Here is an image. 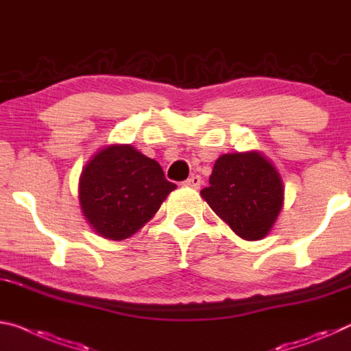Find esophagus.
<instances>
[{"mask_svg": "<svg viewBox=\"0 0 351 351\" xmlns=\"http://www.w3.org/2000/svg\"><path fill=\"white\" fill-rule=\"evenodd\" d=\"M202 176H198V175H192L191 178H189V180H186L184 182H182V184H184L186 187H192V189H198L199 186H202Z\"/></svg>", "mask_w": 351, "mask_h": 351, "instance_id": "esophagus-1", "label": "esophagus"}]
</instances>
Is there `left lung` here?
<instances>
[{
	"label": "left lung",
	"mask_w": 351,
	"mask_h": 351,
	"mask_svg": "<svg viewBox=\"0 0 351 351\" xmlns=\"http://www.w3.org/2000/svg\"><path fill=\"white\" fill-rule=\"evenodd\" d=\"M199 195L243 241H261L285 206V182L261 152L226 153L215 160Z\"/></svg>",
	"instance_id": "obj_1"
}]
</instances>
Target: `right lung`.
<instances>
[{"label":"right lung","instance_id":"1","mask_svg":"<svg viewBox=\"0 0 351 351\" xmlns=\"http://www.w3.org/2000/svg\"><path fill=\"white\" fill-rule=\"evenodd\" d=\"M175 189L154 159L128 143H112L82 167L77 199L98 236L123 241L153 219Z\"/></svg>","mask_w":351,"mask_h":351}]
</instances>
